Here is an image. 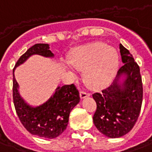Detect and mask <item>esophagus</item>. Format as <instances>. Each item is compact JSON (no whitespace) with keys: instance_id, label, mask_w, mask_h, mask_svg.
I'll list each match as a JSON object with an SVG mask.
<instances>
[{"instance_id":"1","label":"esophagus","mask_w":152,"mask_h":152,"mask_svg":"<svg viewBox=\"0 0 152 152\" xmlns=\"http://www.w3.org/2000/svg\"><path fill=\"white\" fill-rule=\"evenodd\" d=\"M80 98L81 99H85L86 98V97L91 96V94L86 93V92H84V91H80Z\"/></svg>"}]
</instances>
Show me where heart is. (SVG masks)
<instances>
[{"instance_id": "obj_1", "label": "heart", "mask_w": 152, "mask_h": 152, "mask_svg": "<svg viewBox=\"0 0 152 152\" xmlns=\"http://www.w3.org/2000/svg\"><path fill=\"white\" fill-rule=\"evenodd\" d=\"M74 68L83 72L85 84L92 90H101L113 81L119 67V55L113 47L100 42L74 48L68 57Z\"/></svg>"}]
</instances>
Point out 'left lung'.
Returning <instances> with one entry per match:
<instances>
[{
  "label": "left lung",
  "mask_w": 152,
  "mask_h": 152,
  "mask_svg": "<svg viewBox=\"0 0 152 152\" xmlns=\"http://www.w3.org/2000/svg\"><path fill=\"white\" fill-rule=\"evenodd\" d=\"M123 66L107 89L92 96L97 104L94 126L109 138H118L131 131L142 103L140 68L129 51L119 44Z\"/></svg>",
  "instance_id": "obj_1"
}]
</instances>
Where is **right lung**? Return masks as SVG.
Instances as JSON below:
<instances>
[{
	"label": "right lung",
	"mask_w": 152,
	"mask_h": 152,
	"mask_svg": "<svg viewBox=\"0 0 152 152\" xmlns=\"http://www.w3.org/2000/svg\"><path fill=\"white\" fill-rule=\"evenodd\" d=\"M33 55L54 58L48 43H37L21 56L13 70V100L21 124L31 134L40 137H58L67 127L69 115L80 102V94L74 85L58 86L46 102L40 105H30L20 93V86L15 77V69L24 64Z\"/></svg>",
	"instance_id": "obj_1"
}]
</instances>
